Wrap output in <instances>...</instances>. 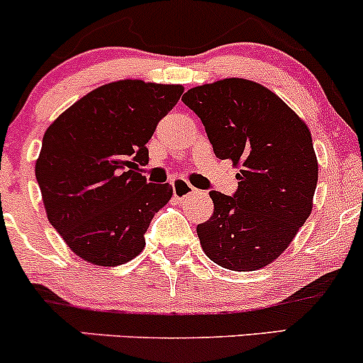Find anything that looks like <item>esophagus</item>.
Masks as SVG:
<instances>
[{
  "label": "esophagus",
  "instance_id": "obj_1",
  "mask_svg": "<svg viewBox=\"0 0 363 363\" xmlns=\"http://www.w3.org/2000/svg\"><path fill=\"white\" fill-rule=\"evenodd\" d=\"M170 184H172L174 196L179 198V200H184V198L191 196V194L196 191L188 181H186V179H182V177H174L172 181H170Z\"/></svg>",
  "mask_w": 363,
  "mask_h": 363
}]
</instances>
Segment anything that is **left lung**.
<instances>
[{
    "mask_svg": "<svg viewBox=\"0 0 363 363\" xmlns=\"http://www.w3.org/2000/svg\"><path fill=\"white\" fill-rule=\"evenodd\" d=\"M182 101L201 118L215 157L241 167L233 196L210 191L213 215L196 227L203 252L238 272L272 264L312 213L318 165L308 127L246 79L193 87Z\"/></svg>",
    "mask_w": 363,
    "mask_h": 363,
    "instance_id": "8db88e82",
    "label": "left lung"
}]
</instances>
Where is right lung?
I'll use <instances>...</instances> for the list:
<instances>
[{
    "mask_svg": "<svg viewBox=\"0 0 363 363\" xmlns=\"http://www.w3.org/2000/svg\"><path fill=\"white\" fill-rule=\"evenodd\" d=\"M182 86L125 81L91 91L48 127L35 162L48 220L77 257L115 267L145 248L153 215L172 186L139 174L146 143Z\"/></svg>",
    "mask_w": 363,
    "mask_h": 363,
    "instance_id": "right-lung-1",
    "label": "right lung"
}]
</instances>
